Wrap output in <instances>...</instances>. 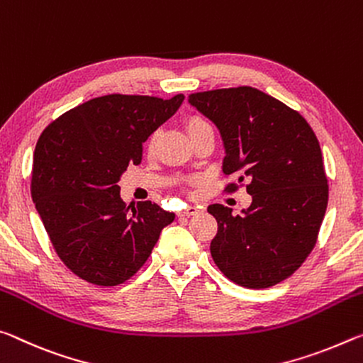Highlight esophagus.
Masks as SVG:
<instances>
[{
	"label": "esophagus",
	"mask_w": 363,
	"mask_h": 363,
	"mask_svg": "<svg viewBox=\"0 0 363 363\" xmlns=\"http://www.w3.org/2000/svg\"><path fill=\"white\" fill-rule=\"evenodd\" d=\"M198 212H199V207L188 206L186 209L180 211V213H178V216H180V217H191V216H196V213H198Z\"/></svg>",
	"instance_id": "1"
}]
</instances>
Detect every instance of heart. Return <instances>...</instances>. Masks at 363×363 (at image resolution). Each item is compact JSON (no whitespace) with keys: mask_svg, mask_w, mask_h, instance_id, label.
Wrapping results in <instances>:
<instances>
[{"mask_svg":"<svg viewBox=\"0 0 363 363\" xmlns=\"http://www.w3.org/2000/svg\"><path fill=\"white\" fill-rule=\"evenodd\" d=\"M185 128H186V132H188V135H189V138H193L194 135L204 132V130L212 128V125H211L209 122L206 121L204 117L194 114V116L186 117ZM156 143H157V135L154 133V135H151V138L147 140V151L152 152L154 147H156Z\"/></svg>","mask_w":363,"mask_h":363,"instance_id":"1","label":"heart"}]
</instances>
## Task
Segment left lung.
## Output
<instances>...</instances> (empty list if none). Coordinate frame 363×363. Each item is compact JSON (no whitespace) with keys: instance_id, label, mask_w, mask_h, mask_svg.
Listing matches in <instances>:
<instances>
[{"instance_id":"8db88e82","label":"left lung","mask_w":363,"mask_h":363,"mask_svg":"<svg viewBox=\"0 0 363 363\" xmlns=\"http://www.w3.org/2000/svg\"><path fill=\"white\" fill-rule=\"evenodd\" d=\"M188 101L220 132L223 174L247 180L252 196L240 216L222 204L207 207L218 225L211 242L213 262L245 288L286 280L315 246L328 204L315 133L298 111L252 86L193 93Z\"/></svg>"}]
</instances>
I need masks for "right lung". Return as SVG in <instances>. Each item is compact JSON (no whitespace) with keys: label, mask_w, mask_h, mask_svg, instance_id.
<instances>
[{"label":"right lung","mask_w":363,"mask_h":363,"mask_svg":"<svg viewBox=\"0 0 363 363\" xmlns=\"http://www.w3.org/2000/svg\"><path fill=\"white\" fill-rule=\"evenodd\" d=\"M185 96L106 94L64 112L37 141L32 199L59 259L98 286L138 272L175 213L151 201L130 206L121 180L138 165L143 143L175 114Z\"/></svg>","instance_id":"obj_1"}]
</instances>
